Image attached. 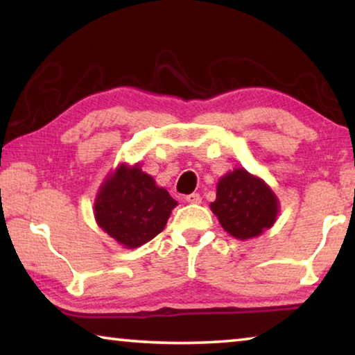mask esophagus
<instances>
[{
  "mask_svg": "<svg viewBox=\"0 0 355 355\" xmlns=\"http://www.w3.org/2000/svg\"><path fill=\"white\" fill-rule=\"evenodd\" d=\"M186 202L188 203H194V205H199V203L202 202V197H200V194H189V196H186Z\"/></svg>",
  "mask_w": 355,
  "mask_h": 355,
  "instance_id": "1",
  "label": "esophagus"
}]
</instances>
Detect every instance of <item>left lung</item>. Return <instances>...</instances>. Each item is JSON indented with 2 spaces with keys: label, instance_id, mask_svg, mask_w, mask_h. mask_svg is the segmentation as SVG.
I'll return each mask as SVG.
<instances>
[{
  "label": "left lung",
  "instance_id": "obj_1",
  "mask_svg": "<svg viewBox=\"0 0 355 355\" xmlns=\"http://www.w3.org/2000/svg\"><path fill=\"white\" fill-rule=\"evenodd\" d=\"M209 208L228 235L248 241L275 224L280 203L264 180L236 167L219 178Z\"/></svg>",
  "mask_w": 355,
  "mask_h": 355
}]
</instances>
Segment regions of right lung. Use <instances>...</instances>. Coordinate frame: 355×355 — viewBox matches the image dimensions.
Returning a JSON list of instances; mask_svg holds the SVG:
<instances>
[{"label": "right lung", "mask_w": 355, "mask_h": 355, "mask_svg": "<svg viewBox=\"0 0 355 355\" xmlns=\"http://www.w3.org/2000/svg\"><path fill=\"white\" fill-rule=\"evenodd\" d=\"M175 207L177 200L152 175L142 172L139 163H122L101 183L94 216L117 244L136 249L164 230Z\"/></svg>", "instance_id": "add662e5"}]
</instances>
